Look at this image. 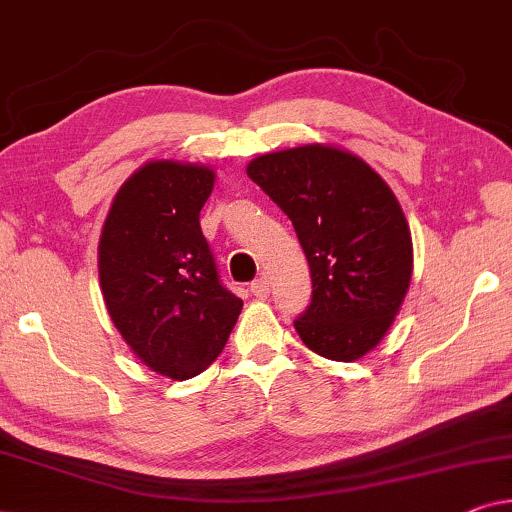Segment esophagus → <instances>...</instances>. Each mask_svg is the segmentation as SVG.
<instances>
[{
	"mask_svg": "<svg viewBox=\"0 0 512 512\" xmlns=\"http://www.w3.org/2000/svg\"><path fill=\"white\" fill-rule=\"evenodd\" d=\"M251 293H254V298H258V300H265V298H268L270 289H268V282H265V277L256 279V282L251 284Z\"/></svg>",
	"mask_w": 512,
	"mask_h": 512,
	"instance_id": "esophagus-1",
	"label": "esophagus"
}]
</instances>
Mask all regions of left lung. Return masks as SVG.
<instances>
[{
    "label": "left lung",
    "instance_id": "1",
    "mask_svg": "<svg viewBox=\"0 0 512 512\" xmlns=\"http://www.w3.org/2000/svg\"><path fill=\"white\" fill-rule=\"evenodd\" d=\"M247 174L289 216L312 275V303L293 321L331 361H356L401 312L412 237L396 195L366 160L333 144L263 153Z\"/></svg>",
    "mask_w": 512,
    "mask_h": 512
}]
</instances>
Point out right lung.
<instances>
[{
  "instance_id": "1",
  "label": "right lung",
  "mask_w": 512,
  "mask_h": 512,
  "mask_svg": "<svg viewBox=\"0 0 512 512\" xmlns=\"http://www.w3.org/2000/svg\"><path fill=\"white\" fill-rule=\"evenodd\" d=\"M214 181L209 165L149 160L118 188L97 244L111 321L132 354L170 380L200 375L242 312L200 230Z\"/></svg>"
}]
</instances>
